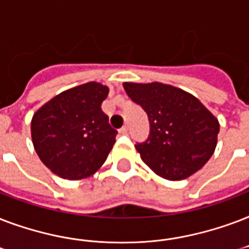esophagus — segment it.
<instances>
[{
	"label": "esophagus",
	"instance_id": "34e87169",
	"mask_svg": "<svg viewBox=\"0 0 249 249\" xmlns=\"http://www.w3.org/2000/svg\"><path fill=\"white\" fill-rule=\"evenodd\" d=\"M127 132H128V127L127 126H123L121 130H119V134H122V135H127Z\"/></svg>",
	"mask_w": 249,
	"mask_h": 249
}]
</instances>
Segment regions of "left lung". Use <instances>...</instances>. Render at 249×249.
<instances>
[{
  "mask_svg": "<svg viewBox=\"0 0 249 249\" xmlns=\"http://www.w3.org/2000/svg\"><path fill=\"white\" fill-rule=\"evenodd\" d=\"M123 87L148 115V139L135 148L156 174L182 180L208 162L217 145L219 123L197 98L157 82Z\"/></svg>",
  "mask_w": 249,
  "mask_h": 249,
  "instance_id": "1",
  "label": "left lung"
}]
</instances>
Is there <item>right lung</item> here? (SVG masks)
<instances>
[{"label":"right lung","instance_id":"add662e5","mask_svg":"<svg viewBox=\"0 0 249 249\" xmlns=\"http://www.w3.org/2000/svg\"><path fill=\"white\" fill-rule=\"evenodd\" d=\"M107 93L100 83H86L59 93L34 114L35 151L61 178H87L105 162L118 134L101 109Z\"/></svg>","mask_w":249,"mask_h":249}]
</instances>
